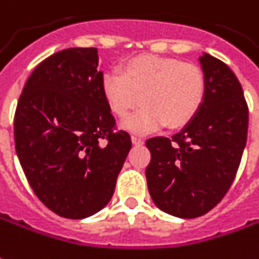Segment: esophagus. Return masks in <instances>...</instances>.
<instances>
[{"mask_svg":"<svg viewBox=\"0 0 259 259\" xmlns=\"http://www.w3.org/2000/svg\"><path fill=\"white\" fill-rule=\"evenodd\" d=\"M131 141H133L134 145H142V144H144V141H142L141 138H140V137H135V135L131 137Z\"/></svg>","mask_w":259,"mask_h":259,"instance_id":"obj_1","label":"esophagus"}]
</instances>
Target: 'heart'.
Instances as JSON below:
<instances>
[{"mask_svg":"<svg viewBox=\"0 0 259 259\" xmlns=\"http://www.w3.org/2000/svg\"><path fill=\"white\" fill-rule=\"evenodd\" d=\"M104 100L114 115L126 118L122 128L137 134L165 124L181 128L198 114L205 98V78L192 64L158 55H138L122 65L121 74L108 71L101 81Z\"/></svg>","mask_w":259,"mask_h":259,"instance_id":"heart-1","label":"heart"}]
</instances>
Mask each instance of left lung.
<instances>
[{
  "label": "left lung",
  "instance_id": "8db88e82",
  "mask_svg": "<svg viewBox=\"0 0 259 259\" xmlns=\"http://www.w3.org/2000/svg\"><path fill=\"white\" fill-rule=\"evenodd\" d=\"M198 61L205 78L198 114L172 138L147 141L151 198L161 211L187 220L211 211L230 190L248 133V107L235 74L209 54Z\"/></svg>",
  "mask_w": 259,
  "mask_h": 259
}]
</instances>
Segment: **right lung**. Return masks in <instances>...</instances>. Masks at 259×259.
<instances>
[{"label":"right lung","mask_w":259,"mask_h":259,"mask_svg":"<svg viewBox=\"0 0 259 259\" xmlns=\"http://www.w3.org/2000/svg\"><path fill=\"white\" fill-rule=\"evenodd\" d=\"M97 48H67L29 75L15 117V151L39 201L64 218L82 220L108 204L131 150L114 131L104 100Z\"/></svg>","instance_id":"right-lung-1"}]
</instances>
